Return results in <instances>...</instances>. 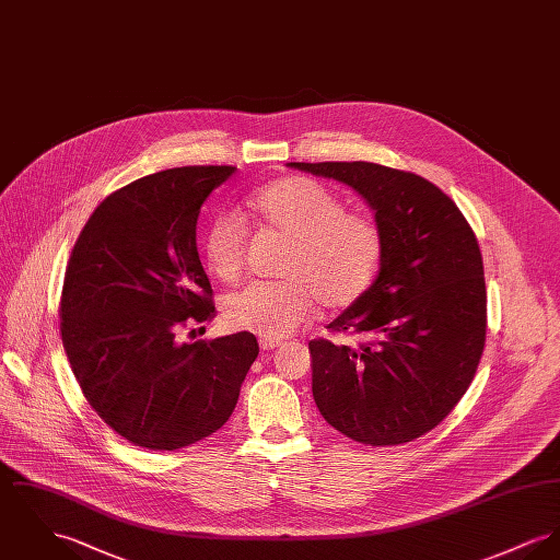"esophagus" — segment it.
<instances>
[{
	"label": "esophagus",
	"mask_w": 560,
	"mask_h": 560,
	"mask_svg": "<svg viewBox=\"0 0 560 560\" xmlns=\"http://www.w3.org/2000/svg\"><path fill=\"white\" fill-rule=\"evenodd\" d=\"M259 346H261V350L269 352V350H276L278 346H282V341H280V339H267V337H262L261 341H259Z\"/></svg>",
	"instance_id": "34e87169"
}]
</instances>
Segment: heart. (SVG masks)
Instances as JSON below:
<instances>
[{
    "mask_svg": "<svg viewBox=\"0 0 560 560\" xmlns=\"http://www.w3.org/2000/svg\"><path fill=\"white\" fill-rule=\"evenodd\" d=\"M262 224L289 240L280 282H255L224 299V325L267 339L291 336L314 312L346 307L372 284L382 257V233L370 217L346 212L341 199L310 178H282L248 199ZM203 261L221 282L240 278L246 229L221 214L203 235Z\"/></svg>",
    "mask_w": 560,
    "mask_h": 560,
    "instance_id": "b5f03b06",
    "label": "heart"
}]
</instances>
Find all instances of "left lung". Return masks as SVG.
Returning <instances> with one entry per match:
<instances>
[{"instance_id":"left-lung-1","label":"left lung","mask_w":560,"mask_h":560,"mask_svg":"<svg viewBox=\"0 0 560 560\" xmlns=\"http://www.w3.org/2000/svg\"><path fill=\"white\" fill-rule=\"evenodd\" d=\"M287 167L354 188L384 242L372 287L329 323L363 341H310L314 401L354 442H411L454 410L485 350L478 240L446 192L410 172L365 161Z\"/></svg>"}]
</instances>
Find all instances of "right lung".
I'll return each mask as SVG.
<instances>
[{"instance_id":"obj_1","label":"right lung","mask_w":560,"mask_h":560,"mask_svg":"<svg viewBox=\"0 0 560 560\" xmlns=\"http://www.w3.org/2000/svg\"><path fill=\"white\" fill-rule=\"evenodd\" d=\"M235 172L174 167L106 197L66 269L61 337L93 410L149 450H178L217 433L259 354L248 331L183 341L214 314L197 253L203 201Z\"/></svg>"}]
</instances>
